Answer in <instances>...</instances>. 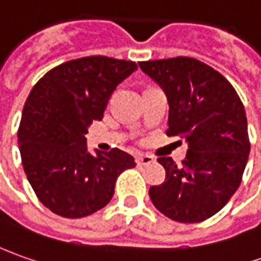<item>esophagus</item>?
<instances>
[{"instance_id": "34e87169", "label": "esophagus", "mask_w": 261, "mask_h": 261, "mask_svg": "<svg viewBox=\"0 0 261 261\" xmlns=\"http://www.w3.org/2000/svg\"><path fill=\"white\" fill-rule=\"evenodd\" d=\"M137 165L139 166H147L150 163H154V158L153 156H148V154H139L136 159Z\"/></svg>"}]
</instances>
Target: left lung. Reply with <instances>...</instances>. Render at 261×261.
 I'll use <instances>...</instances> for the list:
<instances>
[{
    "mask_svg": "<svg viewBox=\"0 0 261 261\" xmlns=\"http://www.w3.org/2000/svg\"><path fill=\"white\" fill-rule=\"evenodd\" d=\"M139 65L166 92V134L188 141L180 166L170 158L158 159L166 179L150 188V199L177 222L208 220L236 193L247 165L250 139L244 105L228 81L198 59L177 56Z\"/></svg>",
    "mask_w": 261,
    "mask_h": 261,
    "instance_id": "8db88e82",
    "label": "left lung"
}]
</instances>
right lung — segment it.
<instances>
[{"label":"right lung","mask_w":261,"mask_h":261,"mask_svg":"<svg viewBox=\"0 0 261 261\" xmlns=\"http://www.w3.org/2000/svg\"><path fill=\"white\" fill-rule=\"evenodd\" d=\"M137 70L131 60L88 56L69 60L33 86L18 127L21 162L33 191L63 218H82L111 201L122 170L136 166L120 148L86 150L85 134L102 120L118 84Z\"/></svg>","instance_id":"right-lung-1"}]
</instances>
